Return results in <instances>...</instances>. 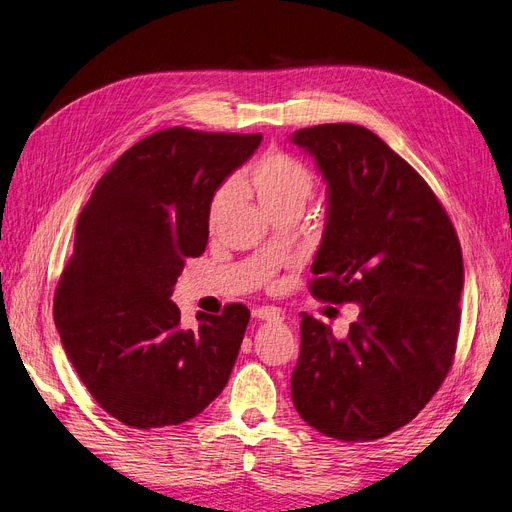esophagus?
Segmentation results:
<instances>
[{"instance_id":"34e87169","label":"esophagus","mask_w":512,"mask_h":512,"mask_svg":"<svg viewBox=\"0 0 512 512\" xmlns=\"http://www.w3.org/2000/svg\"><path fill=\"white\" fill-rule=\"evenodd\" d=\"M253 318H257V320H280V312L276 308H255Z\"/></svg>"}]
</instances>
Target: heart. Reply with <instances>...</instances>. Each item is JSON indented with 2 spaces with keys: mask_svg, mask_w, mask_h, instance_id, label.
Masks as SVG:
<instances>
[{
  "mask_svg": "<svg viewBox=\"0 0 512 512\" xmlns=\"http://www.w3.org/2000/svg\"><path fill=\"white\" fill-rule=\"evenodd\" d=\"M234 187L255 196V200L270 215H274L291 206L304 208L314 194V179L310 170L295 158L280 154V151H270V154L261 156L251 168L238 175L234 179ZM230 202L232 187L223 185L208 204V223L215 227L225 215Z\"/></svg>",
  "mask_w": 512,
  "mask_h": 512,
  "instance_id": "1",
  "label": "heart"
}]
</instances>
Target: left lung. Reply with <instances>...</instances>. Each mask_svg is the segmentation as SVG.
Segmentation results:
<instances>
[{
    "instance_id": "1",
    "label": "left lung",
    "mask_w": 512,
    "mask_h": 512,
    "mask_svg": "<svg viewBox=\"0 0 512 512\" xmlns=\"http://www.w3.org/2000/svg\"><path fill=\"white\" fill-rule=\"evenodd\" d=\"M291 141L327 183L310 291L331 304H358L346 337L301 312L293 403L327 437L382 439L426 407L453 363L460 240L428 183L375 132L320 124L295 130Z\"/></svg>"
}]
</instances>
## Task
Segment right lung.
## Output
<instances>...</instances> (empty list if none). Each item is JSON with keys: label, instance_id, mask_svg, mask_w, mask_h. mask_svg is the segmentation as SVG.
I'll list each match as a JSON object with an SVG mask.
<instances>
[{"label": "right lung", "instance_id": "obj_1", "mask_svg": "<svg viewBox=\"0 0 512 512\" xmlns=\"http://www.w3.org/2000/svg\"><path fill=\"white\" fill-rule=\"evenodd\" d=\"M261 135L166 128L116 160L80 213L54 323L88 392L126 426H177L230 380L249 325L242 304L181 327L170 301L208 242V204Z\"/></svg>", "mask_w": 512, "mask_h": 512}]
</instances>
